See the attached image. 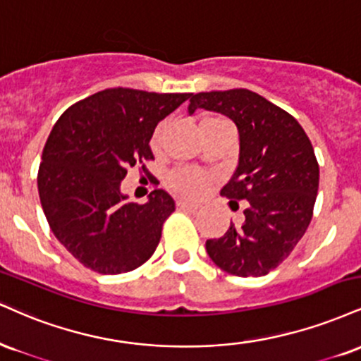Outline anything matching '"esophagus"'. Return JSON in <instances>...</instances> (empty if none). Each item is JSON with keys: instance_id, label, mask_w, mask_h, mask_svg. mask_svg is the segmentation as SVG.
Listing matches in <instances>:
<instances>
[{"instance_id": "1", "label": "esophagus", "mask_w": 361, "mask_h": 361, "mask_svg": "<svg viewBox=\"0 0 361 361\" xmlns=\"http://www.w3.org/2000/svg\"><path fill=\"white\" fill-rule=\"evenodd\" d=\"M176 207L180 208V210H188V212L198 210V205H195V203H190V202H183V200L176 202Z\"/></svg>"}]
</instances>
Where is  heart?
Segmentation results:
<instances>
[{"label": "heart", "mask_w": 361, "mask_h": 361, "mask_svg": "<svg viewBox=\"0 0 361 361\" xmlns=\"http://www.w3.org/2000/svg\"><path fill=\"white\" fill-rule=\"evenodd\" d=\"M224 123H227V121L222 119V117H207V119L202 121V126L224 124ZM158 136H159V131L156 133L154 141L158 139ZM166 183L173 192L181 195V197L197 198L200 195L205 193L208 185H210V176L193 168H176L168 175Z\"/></svg>", "instance_id": "1"}]
</instances>
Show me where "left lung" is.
<instances>
[{"label":"left lung","mask_w":361,"mask_h":361,"mask_svg":"<svg viewBox=\"0 0 361 361\" xmlns=\"http://www.w3.org/2000/svg\"><path fill=\"white\" fill-rule=\"evenodd\" d=\"M200 107L222 112L235 123L238 164L220 195L232 208L247 200L244 224H232L222 237L207 240V252L228 274L266 276L289 257L312 219L319 186L314 149L289 112L252 90L195 94L188 112Z\"/></svg>","instance_id":"obj_1"}]
</instances>
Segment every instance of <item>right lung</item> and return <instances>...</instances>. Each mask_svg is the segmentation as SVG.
<instances>
[{
	"label": "right lung",
	"mask_w": 361,
	"mask_h": 361,
	"mask_svg": "<svg viewBox=\"0 0 361 361\" xmlns=\"http://www.w3.org/2000/svg\"><path fill=\"white\" fill-rule=\"evenodd\" d=\"M192 94L106 89L68 107L51 129L38 168V195L54 235L99 274L134 271L154 254L175 200L153 190L145 205L126 202L128 168L154 156V128Z\"/></svg>",
	"instance_id": "add662e5"
}]
</instances>
